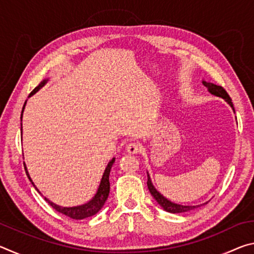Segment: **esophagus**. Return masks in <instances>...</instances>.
<instances>
[{"label": "esophagus", "instance_id": "obj_1", "mask_svg": "<svg viewBox=\"0 0 254 254\" xmlns=\"http://www.w3.org/2000/svg\"><path fill=\"white\" fill-rule=\"evenodd\" d=\"M141 144L139 142H130L127 145V152L130 154H135L141 151Z\"/></svg>", "mask_w": 254, "mask_h": 254}]
</instances>
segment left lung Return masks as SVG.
<instances>
[{"mask_svg": "<svg viewBox=\"0 0 254 254\" xmlns=\"http://www.w3.org/2000/svg\"><path fill=\"white\" fill-rule=\"evenodd\" d=\"M203 84L204 86H206L208 89V92L212 94L214 96H217V97H222L223 100H225V102L229 104L233 111L234 110V106H233V103H232L231 97L229 96V94L226 93V91L224 88L222 87V86H218V85H215L213 83H207V81L203 80ZM148 188H149V191L151 192V195L153 196V198L157 200V203L161 206V207L166 210V212H169V213H174V214H177V213H185V212H188V210H191V209H195L197 207H199L201 205H197V206H186V205H180V204H176L173 203V201H170L169 199H167L166 197H163L160 192H159L154 186L152 185L151 182V178H150V176L148 174ZM206 204V203H205Z\"/></svg>", "mask_w": 254, "mask_h": 254, "instance_id": "1", "label": "left lung"}]
</instances>
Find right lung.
<instances>
[{
    "label": "right lung",
    "mask_w": 254,
    "mask_h": 254,
    "mask_svg": "<svg viewBox=\"0 0 254 254\" xmlns=\"http://www.w3.org/2000/svg\"><path fill=\"white\" fill-rule=\"evenodd\" d=\"M47 81H48V79L42 80L41 83L38 85L31 93H30L29 96H32L34 93H37L38 91H39V89L47 83ZM25 103H27V101H25ZM25 103L23 105L22 113H23ZM22 113H21V121H22ZM114 161H115V158L112 159V160L109 162V165L106 166L105 171H104V174H103V177H102V180H101V184H100V186H98L97 192L95 194V196H94L93 198L89 201H87L86 204L79 205V206H74V207H63V206L56 205L55 203H53V201H50L48 198H46V197H45L46 201H48L49 205L53 206V207L56 210H57V212L66 215V216L72 218V220H84V218H86V217L93 216V215H95L98 212V210H100L103 207V205L105 204L107 197H109V194H110V171H111L112 166H113ZM24 169H25V173H27L29 180L33 185V187L38 190V188L34 186L32 179L30 178L28 169H27V167H25V165H24ZM38 192L41 194L39 190H38Z\"/></svg>",
    "instance_id": "add662e5"
}]
</instances>
